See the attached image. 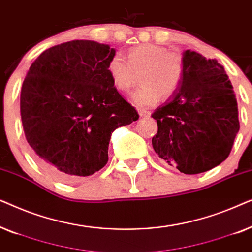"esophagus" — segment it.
I'll list each match as a JSON object with an SVG mask.
<instances>
[{"instance_id": "obj_1", "label": "esophagus", "mask_w": 252, "mask_h": 252, "mask_svg": "<svg viewBox=\"0 0 252 252\" xmlns=\"http://www.w3.org/2000/svg\"><path fill=\"white\" fill-rule=\"evenodd\" d=\"M139 115H140V117L144 118V117H149L150 112L147 111V110H139Z\"/></svg>"}]
</instances>
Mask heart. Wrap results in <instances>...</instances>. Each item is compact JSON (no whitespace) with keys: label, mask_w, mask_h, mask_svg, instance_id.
Segmentation results:
<instances>
[{"label":"heart","mask_w":252,"mask_h":252,"mask_svg":"<svg viewBox=\"0 0 252 252\" xmlns=\"http://www.w3.org/2000/svg\"><path fill=\"white\" fill-rule=\"evenodd\" d=\"M128 62L122 55L110 58L106 71L112 85L120 92H128L137 82L142 85L132 95L140 108L156 104L160 95L168 97L177 91L184 77V61L177 54L166 53L155 44H141L128 51Z\"/></svg>","instance_id":"heart-1"}]
</instances>
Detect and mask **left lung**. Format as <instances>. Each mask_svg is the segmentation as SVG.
Segmentation results:
<instances>
[{
  "label": "left lung",
  "instance_id": "1",
  "mask_svg": "<svg viewBox=\"0 0 252 252\" xmlns=\"http://www.w3.org/2000/svg\"><path fill=\"white\" fill-rule=\"evenodd\" d=\"M182 61L180 86L151 115L158 125L151 142L168 165L197 174L228 157L240 129L239 111L232 82L218 61L191 50Z\"/></svg>",
  "mask_w": 252,
  "mask_h": 252
}]
</instances>
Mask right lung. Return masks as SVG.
Instances as JSON below:
<instances>
[{"instance_id":"1","label":"right lung","mask_w":252,"mask_h":252,"mask_svg":"<svg viewBox=\"0 0 252 252\" xmlns=\"http://www.w3.org/2000/svg\"><path fill=\"white\" fill-rule=\"evenodd\" d=\"M113 55L109 44L68 41L44 50L23 82L26 140L40 166L62 181L104 167L113 130L139 119L106 71Z\"/></svg>"}]
</instances>
